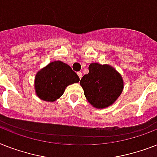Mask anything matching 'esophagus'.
Here are the masks:
<instances>
[{
    "label": "esophagus",
    "mask_w": 157,
    "mask_h": 157,
    "mask_svg": "<svg viewBox=\"0 0 157 157\" xmlns=\"http://www.w3.org/2000/svg\"><path fill=\"white\" fill-rule=\"evenodd\" d=\"M78 77H79L80 79H81V78H82V72H78Z\"/></svg>",
    "instance_id": "1"
}]
</instances>
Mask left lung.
<instances>
[{"label": "left lung", "instance_id": "1", "mask_svg": "<svg viewBox=\"0 0 157 157\" xmlns=\"http://www.w3.org/2000/svg\"><path fill=\"white\" fill-rule=\"evenodd\" d=\"M88 70V74L80 80L86 100L96 109L112 105L123 90L121 75L109 65L91 63Z\"/></svg>", "mask_w": 157, "mask_h": 157}]
</instances>
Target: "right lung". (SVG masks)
I'll use <instances>...</instances> for the list:
<instances>
[{"mask_svg":"<svg viewBox=\"0 0 157 157\" xmlns=\"http://www.w3.org/2000/svg\"><path fill=\"white\" fill-rule=\"evenodd\" d=\"M78 82L79 78L71 66L56 61L36 74L35 89L39 98L53 102L63 95L66 86Z\"/></svg>","mask_w":157,"mask_h":157,"instance_id":"obj_1","label":"right lung"}]
</instances>
